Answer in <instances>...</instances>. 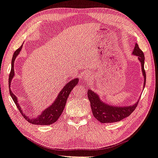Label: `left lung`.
I'll return each mask as SVG.
<instances>
[{
	"label": "left lung",
	"instance_id": "1",
	"mask_svg": "<svg viewBox=\"0 0 158 158\" xmlns=\"http://www.w3.org/2000/svg\"><path fill=\"white\" fill-rule=\"evenodd\" d=\"M133 54L138 56V60L141 64L143 76L144 77L143 87H145V81H146V74H145L144 70L145 57L143 52L140 49L137 44H135ZM87 96H88L89 101L90 102L91 110L93 111V116L96 119H98L101 123H114L122 120L123 118L129 116L135 110L138 102V101L137 102L131 106H112L103 102L99 99L98 94L94 93L91 89H89L87 91Z\"/></svg>",
	"mask_w": 158,
	"mask_h": 158
}]
</instances>
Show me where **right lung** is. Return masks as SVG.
I'll return each instance as SVG.
<instances>
[{"label": "right lung", "mask_w": 158, "mask_h": 158, "mask_svg": "<svg viewBox=\"0 0 158 158\" xmlns=\"http://www.w3.org/2000/svg\"><path fill=\"white\" fill-rule=\"evenodd\" d=\"M22 47H23V45L14 52V54L13 56V59H12L11 63V71L10 73L9 76V87L10 85L11 81L12 79L13 78L15 75V60L17 56L20 54ZM78 81L79 80L77 78L73 79L71 81H70L69 82H68L67 84H65V85L64 87V88L61 89V91L60 92L59 95H58L54 102L52 103V105H50L45 110L42 111L40 115H38V116L35 118H31L30 116H25V114H24L23 111L21 110L20 104H18V98H17L16 96L12 93L10 89V96L12 99H13L14 102L15 103L17 107H18L19 111L22 113V115L23 116V117L25 118L28 122L36 125H50L54 123L59 119L60 114H61L63 111L64 110L65 103H66V100L68 98H69L70 93H71L72 89H73V87L77 84Z\"/></svg>", "instance_id": "obj_1"}]
</instances>
